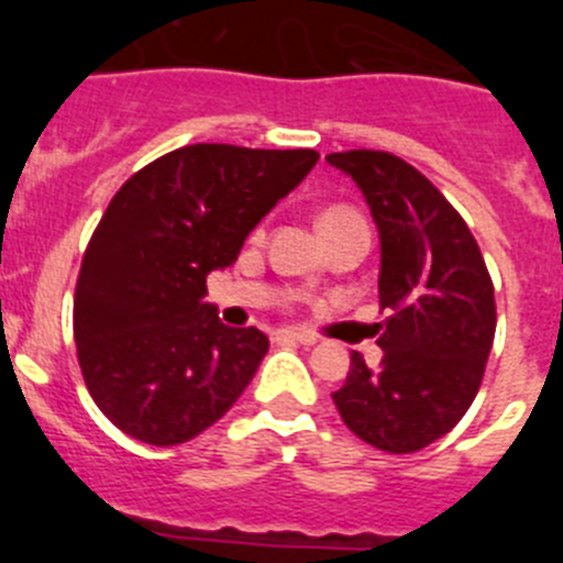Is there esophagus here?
<instances>
[{
	"label": "esophagus",
	"instance_id": "1",
	"mask_svg": "<svg viewBox=\"0 0 563 563\" xmlns=\"http://www.w3.org/2000/svg\"><path fill=\"white\" fill-rule=\"evenodd\" d=\"M276 335H278V338H287V341H296V343H301V346H312V343H316V335H310V332H298V330H278Z\"/></svg>",
	"mask_w": 563,
	"mask_h": 563
}]
</instances>
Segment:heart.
<instances>
[{
  "mask_svg": "<svg viewBox=\"0 0 563 563\" xmlns=\"http://www.w3.org/2000/svg\"><path fill=\"white\" fill-rule=\"evenodd\" d=\"M361 220L352 208H327L321 217H318V228H332V225H343V222H355Z\"/></svg>",
  "mask_w": 563,
  "mask_h": 563,
  "instance_id": "heart-1",
  "label": "heart"
}]
</instances>
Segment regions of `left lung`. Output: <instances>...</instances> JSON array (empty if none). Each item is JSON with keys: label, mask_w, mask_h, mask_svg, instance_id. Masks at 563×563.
<instances>
[{"label": "left lung", "mask_w": 563, "mask_h": 563, "mask_svg": "<svg viewBox=\"0 0 563 563\" xmlns=\"http://www.w3.org/2000/svg\"><path fill=\"white\" fill-rule=\"evenodd\" d=\"M327 163L361 188L380 239L383 357L352 352L332 395L346 429L389 454L449 434L479 391L494 346L496 301L465 220L415 166L389 152H335Z\"/></svg>", "instance_id": "left-lung-1"}]
</instances>
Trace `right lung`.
Segmentation results:
<instances>
[{
  "label": "right lung",
  "instance_id": "right-lung-1",
  "mask_svg": "<svg viewBox=\"0 0 563 563\" xmlns=\"http://www.w3.org/2000/svg\"><path fill=\"white\" fill-rule=\"evenodd\" d=\"M318 163L312 148L194 143L132 174L84 253L73 330L98 409L166 449L220 420L267 355L256 327H228L206 278Z\"/></svg>",
  "mask_w": 563,
  "mask_h": 563
}]
</instances>
